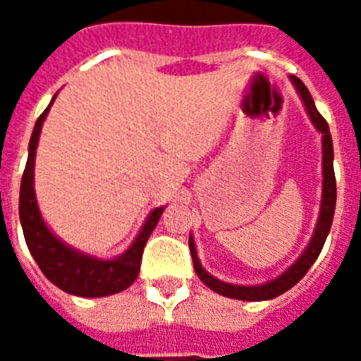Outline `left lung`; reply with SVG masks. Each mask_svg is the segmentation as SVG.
Listing matches in <instances>:
<instances>
[{
    "label": "left lung",
    "mask_w": 361,
    "mask_h": 361,
    "mask_svg": "<svg viewBox=\"0 0 361 361\" xmlns=\"http://www.w3.org/2000/svg\"><path fill=\"white\" fill-rule=\"evenodd\" d=\"M290 81L298 90V94L302 98L305 111L310 116L311 123L315 126L321 137H323V191H321V207H319V219L311 235L310 243L305 245V250L302 251V255L295 259L292 265L288 267L286 271L279 274L276 279L263 282V284H251V286H243V284H230L224 280L212 276L204 271L201 261L197 257V247L193 235H189V251L193 257V267L199 279L203 280L207 286L211 288L212 292H216L220 295L226 298H234V300H243V302H263V300H272L276 295L284 294L290 288L295 286L300 280L305 276V272L310 271V267L315 263V259L319 257V253L325 245V240L329 232H331V224H333L334 207H336V180H334V168H333V139H331V131H329V123L325 118L321 116L315 108V102L311 98L310 90L303 85L295 75H290Z\"/></svg>",
    "instance_id": "8db88e82"
}]
</instances>
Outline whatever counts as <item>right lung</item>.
<instances>
[{"mask_svg": "<svg viewBox=\"0 0 361 361\" xmlns=\"http://www.w3.org/2000/svg\"><path fill=\"white\" fill-rule=\"evenodd\" d=\"M58 96V94H56ZM42 111V116L36 119L32 137L28 142V160L20 181L19 195V219L23 226V234L27 240L28 251L44 272V276L51 284L61 288L63 292L81 298H104V295L118 294L133 284L139 276L141 259L145 243L157 228L158 220L164 212V207H157L145 220L139 234L133 243L127 247L121 255L114 259H100L89 253L75 250L66 242H61L58 235L51 232L48 224L44 222L38 201L35 193V158L42 123L51 104Z\"/></svg>", "mask_w": 361, "mask_h": 361, "instance_id": "add662e5", "label": "right lung"}]
</instances>
